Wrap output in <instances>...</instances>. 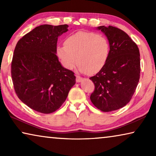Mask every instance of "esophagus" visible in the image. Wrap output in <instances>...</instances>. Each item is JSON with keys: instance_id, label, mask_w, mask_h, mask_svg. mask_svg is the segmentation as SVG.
Masks as SVG:
<instances>
[{"instance_id": "esophagus-1", "label": "esophagus", "mask_w": 156, "mask_h": 156, "mask_svg": "<svg viewBox=\"0 0 156 156\" xmlns=\"http://www.w3.org/2000/svg\"><path fill=\"white\" fill-rule=\"evenodd\" d=\"M83 80H84V79L81 77V76H76V82H82Z\"/></svg>"}]
</instances>
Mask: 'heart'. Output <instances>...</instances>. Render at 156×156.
Wrapping results in <instances>:
<instances>
[{
    "label": "heart",
    "instance_id": "b5f03b06",
    "mask_svg": "<svg viewBox=\"0 0 156 156\" xmlns=\"http://www.w3.org/2000/svg\"><path fill=\"white\" fill-rule=\"evenodd\" d=\"M56 53L65 68L73 69L77 60L81 73L94 74L100 71L107 62L110 44L104 36L80 31L67 37L65 45H58Z\"/></svg>",
    "mask_w": 156,
    "mask_h": 156
}]
</instances>
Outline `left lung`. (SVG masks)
Masks as SVG:
<instances>
[{"instance_id": "left-lung-1", "label": "left lung", "mask_w": 156, "mask_h": 156, "mask_svg": "<svg viewBox=\"0 0 156 156\" xmlns=\"http://www.w3.org/2000/svg\"><path fill=\"white\" fill-rule=\"evenodd\" d=\"M97 29L108 38L110 54L103 68L89 78L95 85L90 99L101 111L110 112L125 106L134 95L140 78V53L124 31L112 26Z\"/></svg>"}]
</instances>
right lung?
<instances>
[{"mask_svg": "<svg viewBox=\"0 0 156 156\" xmlns=\"http://www.w3.org/2000/svg\"><path fill=\"white\" fill-rule=\"evenodd\" d=\"M67 24H43L18 41L11 64L14 89L20 100L36 111L48 114L59 109L75 84L73 71L56 55L58 38Z\"/></svg>", "mask_w": 156, "mask_h": 156, "instance_id": "right-lung-1", "label": "right lung"}]
</instances>
